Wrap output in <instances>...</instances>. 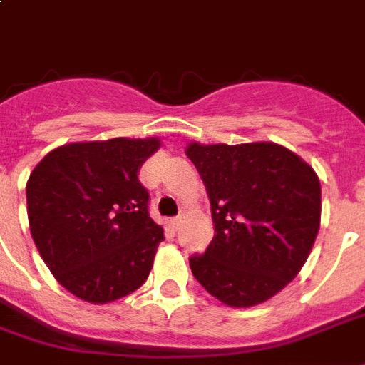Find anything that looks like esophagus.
I'll return each mask as SVG.
<instances>
[{"label": "esophagus", "instance_id": "obj_1", "mask_svg": "<svg viewBox=\"0 0 365 365\" xmlns=\"http://www.w3.org/2000/svg\"><path fill=\"white\" fill-rule=\"evenodd\" d=\"M182 220H183V216L182 214H178L176 217H172V225H174V227H180V223H182Z\"/></svg>", "mask_w": 365, "mask_h": 365}]
</instances>
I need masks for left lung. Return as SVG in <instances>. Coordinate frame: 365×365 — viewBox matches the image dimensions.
<instances>
[{
  "label": "left lung",
  "instance_id": "8db88e82",
  "mask_svg": "<svg viewBox=\"0 0 365 365\" xmlns=\"http://www.w3.org/2000/svg\"><path fill=\"white\" fill-rule=\"evenodd\" d=\"M210 197L214 239L189 267L229 307L263 303L294 280L320 227V182L289 149L269 142L191 143Z\"/></svg>",
  "mask_w": 365,
  "mask_h": 365
}]
</instances>
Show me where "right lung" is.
<instances>
[{"mask_svg":"<svg viewBox=\"0 0 365 365\" xmlns=\"http://www.w3.org/2000/svg\"><path fill=\"white\" fill-rule=\"evenodd\" d=\"M157 138L70 143L34 168L26 185L30 231L68 292L110 303L142 286L165 231L149 216L140 168Z\"/></svg>","mask_w":365,"mask_h":365,"instance_id":"right-lung-1","label":"right lung"}]
</instances>
